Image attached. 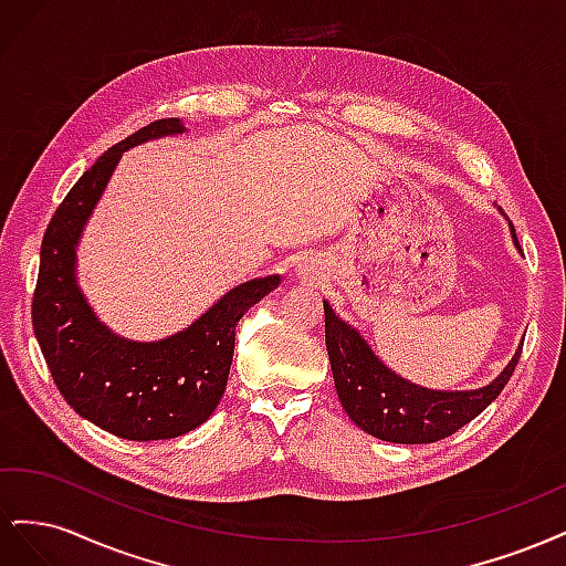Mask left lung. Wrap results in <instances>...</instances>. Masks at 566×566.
Returning <instances> with one entry per match:
<instances>
[{
	"instance_id": "left-lung-1",
	"label": "left lung",
	"mask_w": 566,
	"mask_h": 566,
	"mask_svg": "<svg viewBox=\"0 0 566 566\" xmlns=\"http://www.w3.org/2000/svg\"><path fill=\"white\" fill-rule=\"evenodd\" d=\"M507 219V214L499 208ZM512 243L522 252L507 219ZM325 347L342 408L356 427L391 443H432L458 432L499 397L515 373L522 342L501 375L479 389H427L401 378L375 356L364 335L323 300Z\"/></svg>"
}]
</instances>
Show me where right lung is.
Instances as JSON below:
<instances>
[{"label":"right lung","mask_w":566,"mask_h":566,"mask_svg":"<svg viewBox=\"0 0 566 566\" xmlns=\"http://www.w3.org/2000/svg\"><path fill=\"white\" fill-rule=\"evenodd\" d=\"M184 132L179 117H167L108 148L59 205L40 252L32 328L51 378L77 416L129 441L175 439L214 413L227 389L238 321L281 285L279 273L245 281L191 325L153 342L117 335L84 297L80 238L119 158L134 146Z\"/></svg>","instance_id":"add662e5"}]
</instances>
